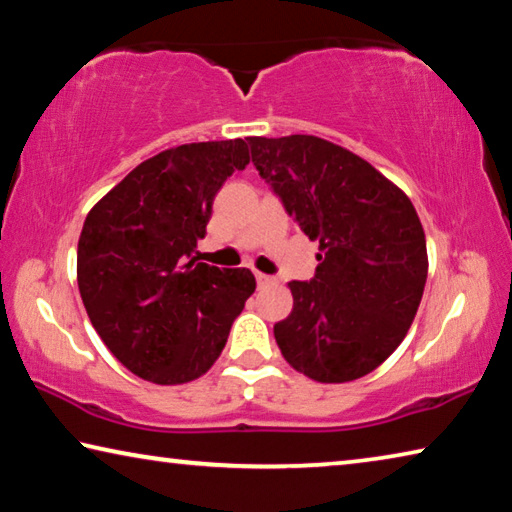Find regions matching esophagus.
<instances>
[{"label":"esophagus","instance_id":"obj_1","mask_svg":"<svg viewBox=\"0 0 512 512\" xmlns=\"http://www.w3.org/2000/svg\"><path fill=\"white\" fill-rule=\"evenodd\" d=\"M255 277H257V284L259 287H268V284H273L275 282V277L273 275H266V273H255Z\"/></svg>","mask_w":512,"mask_h":512}]
</instances>
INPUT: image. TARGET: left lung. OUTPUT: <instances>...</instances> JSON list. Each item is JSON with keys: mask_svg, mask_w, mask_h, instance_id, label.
<instances>
[{"mask_svg": "<svg viewBox=\"0 0 512 512\" xmlns=\"http://www.w3.org/2000/svg\"><path fill=\"white\" fill-rule=\"evenodd\" d=\"M253 164L284 210L318 241L316 275L289 282L293 309L273 334L293 368L343 384L381 366L420 307L424 230L400 187L314 135L248 137Z\"/></svg>", "mask_w": 512, "mask_h": 512, "instance_id": "obj_1", "label": "left lung"}]
</instances>
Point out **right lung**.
<instances>
[{
    "mask_svg": "<svg viewBox=\"0 0 512 512\" xmlns=\"http://www.w3.org/2000/svg\"><path fill=\"white\" fill-rule=\"evenodd\" d=\"M248 162L246 140L167 149L137 164L85 219L76 255L83 305L133 375L187 384L219 359L255 275L194 253L216 192Z\"/></svg>",
    "mask_w": 512,
    "mask_h": 512,
    "instance_id": "right-lung-1",
    "label": "right lung"
}]
</instances>
